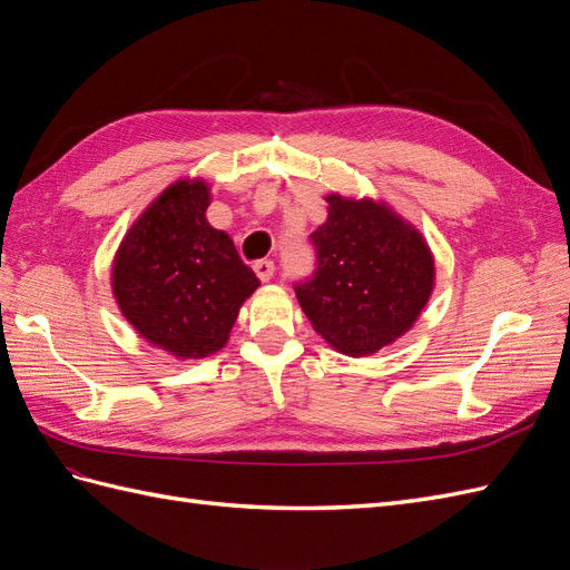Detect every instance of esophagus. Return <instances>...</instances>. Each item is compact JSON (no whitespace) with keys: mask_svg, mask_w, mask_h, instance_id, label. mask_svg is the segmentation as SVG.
Masks as SVG:
<instances>
[{"mask_svg":"<svg viewBox=\"0 0 570 570\" xmlns=\"http://www.w3.org/2000/svg\"><path fill=\"white\" fill-rule=\"evenodd\" d=\"M254 273L258 275V281L268 283L273 278V273H275V264L271 262V258H262V262L254 264Z\"/></svg>","mask_w":570,"mask_h":570,"instance_id":"obj_1","label":"esophagus"}]
</instances>
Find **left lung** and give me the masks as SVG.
I'll return each mask as SVG.
<instances>
[{
  "label": "left lung",
  "mask_w": 570,
  "mask_h": 570,
  "mask_svg": "<svg viewBox=\"0 0 570 570\" xmlns=\"http://www.w3.org/2000/svg\"><path fill=\"white\" fill-rule=\"evenodd\" d=\"M312 233L316 271L295 292L314 331L342 354L368 356L402 337L433 295L423 235L387 204L327 195Z\"/></svg>",
  "instance_id": "1"
}]
</instances>
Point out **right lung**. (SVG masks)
Instances as JSON below:
<instances>
[{
  "label": "right lung",
  "instance_id": "right-lung-1",
  "mask_svg": "<svg viewBox=\"0 0 570 570\" xmlns=\"http://www.w3.org/2000/svg\"><path fill=\"white\" fill-rule=\"evenodd\" d=\"M209 204L204 180L168 185L132 223L111 268L120 314L180 361L218 352L262 285L230 235L209 226Z\"/></svg>",
  "mask_w": 570,
  "mask_h": 570
}]
</instances>
